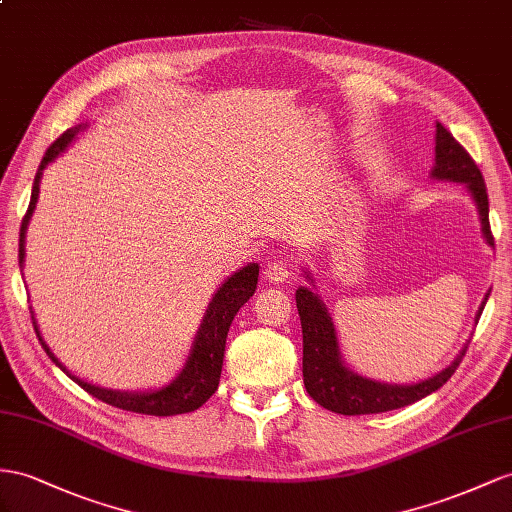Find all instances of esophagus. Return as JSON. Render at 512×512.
Returning a JSON list of instances; mask_svg holds the SVG:
<instances>
[{"mask_svg":"<svg viewBox=\"0 0 512 512\" xmlns=\"http://www.w3.org/2000/svg\"><path fill=\"white\" fill-rule=\"evenodd\" d=\"M290 266H287V261H283V259H272V261H268V266H266V270H264V279L268 281V283H283V281H287V277H290Z\"/></svg>","mask_w":512,"mask_h":512,"instance_id":"obj_1","label":"esophagus"}]
</instances>
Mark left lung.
Instances as JSON below:
<instances>
[{"instance_id": "left-lung-1", "label": "left lung", "mask_w": 512, "mask_h": 512, "mask_svg": "<svg viewBox=\"0 0 512 512\" xmlns=\"http://www.w3.org/2000/svg\"><path fill=\"white\" fill-rule=\"evenodd\" d=\"M430 177L437 181L463 183L476 203L482 238L489 246H493L489 225V196L480 168L441 123H437L435 131V166L430 170ZM303 272L305 279L311 283V287L300 285L296 290V307L300 326H303V381L309 396L320 406H324V409L339 415H368L402 409V406L422 400L430 396L432 391L443 387L456 372L458 363L463 361L467 344L448 368H443L441 372L432 374L419 383H383L357 374L355 370L348 368V363L342 357L335 322L331 318L329 307L324 305L322 296L316 290V279H313L309 270ZM487 300L489 292L478 307L476 324Z\"/></svg>"}]
</instances>
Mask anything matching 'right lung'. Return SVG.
Returning a JSON list of instances; mask_svg holds the SVG:
<instances>
[{"label":"right lung","mask_w":512,"mask_h":512,"mask_svg":"<svg viewBox=\"0 0 512 512\" xmlns=\"http://www.w3.org/2000/svg\"><path fill=\"white\" fill-rule=\"evenodd\" d=\"M86 127L88 125L82 123V125H75V127L64 131V134L47 149L41 166H38V170H36L32 196H30V207H28V214H25V218L21 222V233H19V266H21V270L25 264V235H28L30 220L34 216V209L38 203V190H41V179H43L45 168L54 162L60 153L67 151L71 147V142L77 138V134H80V131ZM257 277H259V264H246L244 268L235 270L231 277L222 281V285L214 292L212 300H209V305L205 309V316L201 320L199 331H196V335H194V342L190 348V355L186 359V365H183L181 372L170 383H166L162 387H155V389H144V391H121V389L99 387L93 383H86V381H82V378L71 374L60 363V359L54 355V352H51L41 331H38L34 311H30V313L34 320V331H36L38 339H41V344L49 355V359L54 361L58 368L71 378V381H75L84 391H88L90 396H95L106 404L119 406V409H123V411H134V413H142V415H155V417L181 415V413H190V411L199 409V406H203L209 398H212L214 391L218 389L229 326L235 318V313H238L246 300L255 294Z\"/></svg>","instance_id":"1"}]
</instances>
